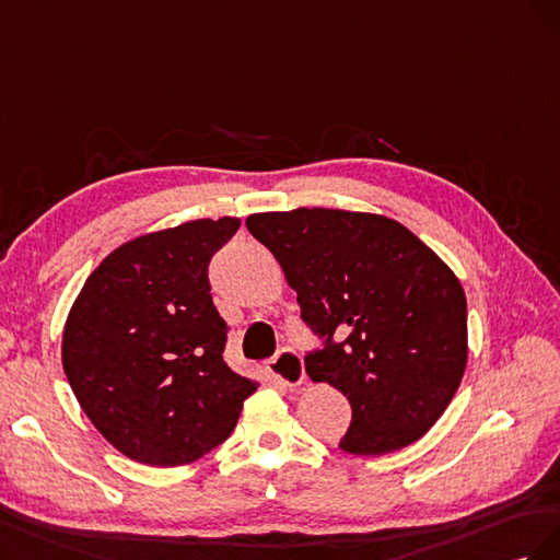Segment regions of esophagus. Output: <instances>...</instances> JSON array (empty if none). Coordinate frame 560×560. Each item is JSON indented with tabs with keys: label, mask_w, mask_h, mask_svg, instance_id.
Wrapping results in <instances>:
<instances>
[{
	"label": "esophagus",
	"mask_w": 560,
	"mask_h": 560,
	"mask_svg": "<svg viewBox=\"0 0 560 560\" xmlns=\"http://www.w3.org/2000/svg\"><path fill=\"white\" fill-rule=\"evenodd\" d=\"M267 369L285 387H298L300 382L305 380V363H302L300 354L291 347H281L277 351V357L269 361Z\"/></svg>",
	"instance_id": "1"
}]
</instances>
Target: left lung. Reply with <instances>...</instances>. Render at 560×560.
<instances>
[{
	"instance_id": "1",
	"label": "left lung",
	"mask_w": 560,
	"mask_h": 560,
	"mask_svg": "<svg viewBox=\"0 0 560 560\" xmlns=\"http://www.w3.org/2000/svg\"><path fill=\"white\" fill-rule=\"evenodd\" d=\"M246 228L322 340L307 375L351 406L340 448L385 455L424 436L467 365V298L451 267L385 215L295 209L248 215Z\"/></svg>"
}]
</instances>
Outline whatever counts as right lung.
<instances>
[{"label": "right lung", "mask_w": 560, "mask_h": 560, "mask_svg": "<svg viewBox=\"0 0 560 560\" xmlns=\"http://www.w3.org/2000/svg\"><path fill=\"white\" fill-rule=\"evenodd\" d=\"M242 225L191 220L138 236L93 269L62 332L79 406L119 453L150 467L195 462L236 427L255 382L225 361L228 324L209 262Z\"/></svg>", "instance_id": "obj_1"}]
</instances>
